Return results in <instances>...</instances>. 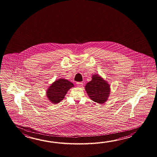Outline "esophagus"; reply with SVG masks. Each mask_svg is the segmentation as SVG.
Returning <instances> with one entry per match:
<instances>
[{"label":"esophagus","instance_id":"esophagus-1","mask_svg":"<svg viewBox=\"0 0 157 157\" xmlns=\"http://www.w3.org/2000/svg\"><path fill=\"white\" fill-rule=\"evenodd\" d=\"M77 85L78 87L83 86V83L82 82H77Z\"/></svg>","mask_w":157,"mask_h":157}]
</instances>
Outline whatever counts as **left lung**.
<instances>
[{
	"label": "left lung",
	"instance_id": "8db88e82",
	"mask_svg": "<svg viewBox=\"0 0 157 157\" xmlns=\"http://www.w3.org/2000/svg\"><path fill=\"white\" fill-rule=\"evenodd\" d=\"M92 80L86 83L85 90L91 100L99 104H104L110 94V85L98 74L92 76Z\"/></svg>",
	"mask_w": 157,
	"mask_h": 157
}]
</instances>
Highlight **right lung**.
Segmentation results:
<instances>
[{
  "label": "right lung",
  "mask_w": 157,
  "mask_h": 157,
  "mask_svg": "<svg viewBox=\"0 0 157 157\" xmlns=\"http://www.w3.org/2000/svg\"><path fill=\"white\" fill-rule=\"evenodd\" d=\"M74 86V84L68 80L60 78L48 87L46 95L52 103L58 104L63 99L67 91Z\"/></svg>",
  "instance_id": "right-lung-1"
}]
</instances>
